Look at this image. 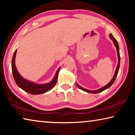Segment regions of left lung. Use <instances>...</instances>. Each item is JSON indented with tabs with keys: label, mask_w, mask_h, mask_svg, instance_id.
<instances>
[{
	"label": "left lung",
	"mask_w": 135,
	"mask_h": 135,
	"mask_svg": "<svg viewBox=\"0 0 135 135\" xmlns=\"http://www.w3.org/2000/svg\"><path fill=\"white\" fill-rule=\"evenodd\" d=\"M109 37H110L111 39L113 41L114 44V45H115V46L116 47V49H117V56H118V60L117 67V68H116L115 74H114V75L113 78L112 79V80L110 81V82H109V83L108 84H107L106 86L102 87V88H100V89H99L97 90H89L86 89L82 88V87H81L80 86H79L78 84H76L77 87H78L79 89H80L84 91V92H88V93H97L101 92H102V91H104V90L107 89L109 88V87H110L112 85V84L114 83V81H115L116 77H117L118 72V70H119L120 62V52H119V46H118V42L117 41V40H116L115 38L113 37V35H112L111 34H110V35H109Z\"/></svg>",
	"instance_id": "1"
}]
</instances>
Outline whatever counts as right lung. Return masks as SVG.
Here are the masks:
<instances>
[{"mask_svg": "<svg viewBox=\"0 0 135 135\" xmlns=\"http://www.w3.org/2000/svg\"><path fill=\"white\" fill-rule=\"evenodd\" d=\"M16 54H17V50H15L12 59V71L13 79H14L15 83H17L18 87H20L22 90L26 91L27 93H30L31 95L42 94V93L51 90L54 88L57 82L60 68L57 71L54 79L51 82L44 84H36L24 79L18 72L15 64Z\"/></svg>", "mask_w": 135, "mask_h": 135, "instance_id": "add662e5", "label": "right lung"}]
</instances>
